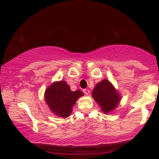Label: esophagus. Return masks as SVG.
<instances>
[{"mask_svg": "<svg viewBox=\"0 0 159 159\" xmlns=\"http://www.w3.org/2000/svg\"><path fill=\"white\" fill-rule=\"evenodd\" d=\"M83 92H84V94H86V95H89V93H90V90H89L88 89H84V90H83Z\"/></svg>", "mask_w": 159, "mask_h": 159, "instance_id": "34e87169", "label": "esophagus"}]
</instances>
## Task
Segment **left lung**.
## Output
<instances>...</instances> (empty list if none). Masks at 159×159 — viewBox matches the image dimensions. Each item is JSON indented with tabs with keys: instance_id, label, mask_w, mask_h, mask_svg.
<instances>
[{
	"instance_id": "obj_1",
	"label": "left lung",
	"mask_w": 159,
	"mask_h": 159,
	"mask_svg": "<svg viewBox=\"0 0 159 159\" xmlns=\"http://www.w3.org/2000/svg\"><path fill=\"white\" fill-rule=\"evenodd\" d=\"M92 97L104 114H110L119 106L121 96L111 82L103 80L93 88Z\"/></svg>"
}]
</instances>
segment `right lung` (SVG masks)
<instances>
[{"instance_id":"1","label":"right lung","mask_w":159,"mask_h":159,"mask_svg":"<svg viewBox=\"0 0 159 159\" xmlns=\"http://www.w3.org/2000/svg\"><path fill=\"white\" fill-rule=\"evenodd\" d=\"M81 90L71 91L64 80L54 82L45 91V101L53 114L67 118L72 112V108L78 98L83 96Z\"/></svg>"}]
</instances>
